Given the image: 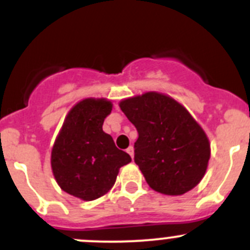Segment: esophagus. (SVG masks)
<instances>
[{"label":"esophagus","instance_id":"34e87169","mask_svg":"<svg viewBox=\"0 0 250 250\" xmlns=\"http://www.w3.org/2000/svg\"><path fill=\"white\" fill-rule=\"evenodd\" d=\"M127 153L129 154L130 157H132V159H133V153H134V149H133V146H128V148H127Z\"/></svg>","mask_w":250,"mask_h":250}]
</instances>
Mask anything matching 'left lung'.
<instances>
[{"label": "left lung", "mask_w": 250, "mask_h": 250, "mask_svg": "<svg viewBox=\"0 0 250 250\" xmlns=\"http://www.w3.org/2000/svg\"><path fill=\"white\" fill-rule=\"evenodd\" d=\"M120 107L137 128L134 162L153 190L183 195L201 181L211 153L208 139L179 102L146 92Z\"/></svg>", "instance_id": "8db88e82"}]
</instances>
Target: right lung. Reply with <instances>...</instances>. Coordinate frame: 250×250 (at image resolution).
<instances>
[{"mask_svg":"<svg viewBox=\"0 0 250 250\" xmlns=\"http://www.w3.org/2000/svg\"><path fill=\"white\" fill-rule=\"evenodd\" d=\"M112 104L86 99L72 107L51 150V169L65 192L85 201L96 200L113 186L118 170L130 162L102 130Z\"/></svg>","mask_w":250,"mask_h":250,"instance_id":"1","label":"right lung"}]
</instances>
